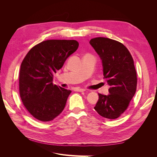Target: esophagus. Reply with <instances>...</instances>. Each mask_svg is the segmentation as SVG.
<instances>
[{"mask_svg":"<svg viewBox=\"0 0 157 157\" xmlns=\"http://www.w3.org/2000/svg\"><path fill=\"white\" fill-rule=\"evenodd\" d=\"M75 91H77V92H84V91H86V90L83 89V88H76Z\"/></svg>","mask_w":157,"mask_h":157,"instance_id":"obj_1","label":"esophagus"}]
</instances>
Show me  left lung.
Listing matches in <instances>:
<instances>
[{
  "label": "left lung",
  "instance_id": "1",
  "mask_svg": "<svg viewBox=\"0 0 157 157\" xmlns=\"http://www.w3.org/2000/svg\"><path fill=\"white\" fill-rule=\"evenodd\" d=\"M89 43L101 60L104 78L110 86L108 95L98 94L94 108L101 117L115 119L125 111L136 91L134 60L126 46L115 40L97 37Z\"/></svg>",
  "mask_w": 157,
  "mask_h": 157
}]
</instances>
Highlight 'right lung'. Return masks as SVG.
<instances>
[{
    "label": "right lung",
    "mask_w": 157,
    "mask_h": 157,
    "mask_svg": "<svg viewBox=\"0 0 157 157\" xmlns=\"http://www.w3.org/2000/svg\"><path fill=\"white\" fill-rule=\"evenodd\" d=\"M75 40H48L32 48L21 64L19 78L23 105L42 122L51 121L63 111L71 90L53 84V76L77 50Z\"/></svg>",
    "instance_id": "add662e5"
}]
</instances>
